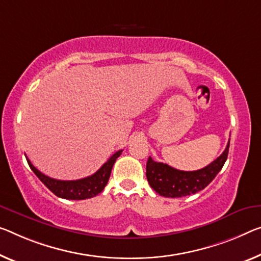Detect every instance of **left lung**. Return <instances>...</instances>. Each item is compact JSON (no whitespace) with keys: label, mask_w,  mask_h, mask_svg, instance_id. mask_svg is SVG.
<instances>
[{"label":"left lung","mask_w":261,"mask_h":261,"mask_svg":"<svg viewBox=\"0 0 261 261\" xmlns=\"http://www.w3.org/2000/svg\"><path fill=\"white\" fill-rule=\"evenodd\" d=\"M230 141L223 154L203 169L195 171H183L168 166L166 163L155 162L148 159L146 176L149 186L164 197H183L196 194L212 182L225 163L228 154Z\"/></svg>","instance_id":"1"}]
</instances>
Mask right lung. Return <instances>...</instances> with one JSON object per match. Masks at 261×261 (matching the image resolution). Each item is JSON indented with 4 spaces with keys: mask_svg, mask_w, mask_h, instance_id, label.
Returning <instances> with one entry per match:
<instances>
[{
    "mask_svg": "<svg viewBox=\"0 0 261 261\" xmlns=\"http://www.w3.org/2000/svg\"><path fill=\"white\" fill-rule=\"evenodd\" d=\"M121 151L122 150H119L115 154L112 155L111 158L108 159V161L106 163H103L102 167L100 168L97 172H94L93 175L82 179H75V181H61V179L51 178L49 176L44 175L43 172H41L38 169H36L34 164L29 161L28 158L27 161L29 163V167L31 168V170L35 172L36 176H37L44 186H45L51 192H54L56 196L65 199L80 200L94 197V196H97L103 190L108 179H110L113 164L117 161L119 156L121 155Z\"/></svg>",
    "mask_w": 261,
    "mask_h": 261,
    "instance_id": "obj_1",
    "label": "right lung"
}]
</instances>
